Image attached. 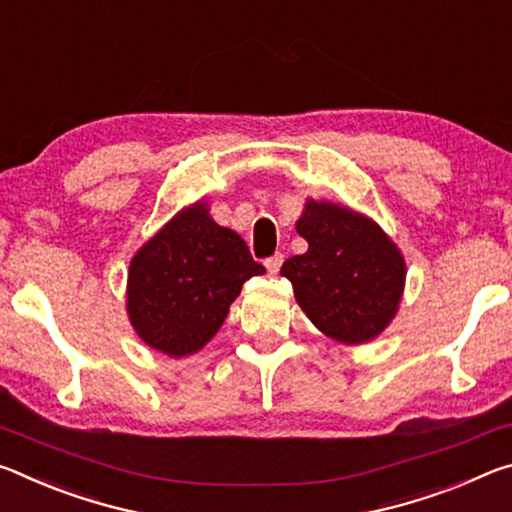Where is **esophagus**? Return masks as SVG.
<instances>
[{"mask_svg":"<svg viewBox=\"0 0 512 512\" xmlns=\"http://www.w3.org/2000/svg\"><path fill=\"white\" fill-rule=\"evenodd\" d=\"M281 265H283V254H274V256H270L265 261V267H267V272H270V274L279 272Z\"/></svg>","mask_w":512,"mask_h":512,"instance_id":"1","label":"esophagus"}]
</instances>
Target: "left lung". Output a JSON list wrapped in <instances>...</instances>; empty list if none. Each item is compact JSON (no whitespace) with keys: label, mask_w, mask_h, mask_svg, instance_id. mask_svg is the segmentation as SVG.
Masks as SVG:
<instances>
[{"label":"left lung","mask_w":512,"mask_h":512,"mask_svg":"<svg viewBox=\"0 0 512 512\" xmlns=\"http://www.w3.org/2000/svg\"><path fill=\"white\" fill-rule=\"evenodd\" d=\"M306 254L281 267L295 299L326 338L365 345L385 331L399 311L406 261L372 217L333 201L308 199L297 220Z\"/></svg>","instance_id":"obj_1"}]
</instances>
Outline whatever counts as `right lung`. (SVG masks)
Instances as JSON below:
<instances>
[{
    "instance_id": "add662e5",
    "label": "right lung",
    "mask_w": 512,
    "mask_h": 512,
    "mask_svg": "<svg viewBox=\"0 0 512 512\" xmlns=\"http://www.w3.org/2000/svg\"><path fill=\"white\" fill-rule=\"evenodd\" d=\"M263 272L245 240L217 224L199 199L181 208L131 258L129 322L138 338L161 354H197L220 331L242 283Z\"/></svg>"
}]
</instances>
